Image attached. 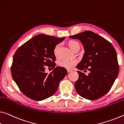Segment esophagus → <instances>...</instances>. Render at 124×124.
<instances>
[{
	"label": "esophagus",
	"mask_w": 124,
	"mask_h": 124,
	"mask_svg": "<svg viewBox=\"0 0 124 124\" xmlns=\"http://www.w3.org/2000/svg\"><path fill=\"white\" fill-rule=\"evenodd\" d=\"M72 71V70H67V72L69 73V72H70Z\"/></svg>",
	"instance_id": "1"
}]
</instances>
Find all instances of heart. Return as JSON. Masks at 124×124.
Here are the masks:
<instances>
[{"instance_id": "obj_1", "label": "heart", "mask_w": 124, "mask_h": 124, "mask_svg": "<svg viewBox=\"0 0 124 124\" xmlns=\"http://www.w3.org/2000/svg\"><path fill=\"white\" fill-rule=\"evenodd\" d=\"M67 45L70 47V49L73 51H76V50H79L80 48V44L78 41L75 40H70L68 41ZM54 54L55 57L56 58H58L60 57V45L57 44L55 45L53 50ZM78 61L77 60H61L58 62V66L64 68L67 70H71L74 67Z\"/></svg>"}]
</instances>
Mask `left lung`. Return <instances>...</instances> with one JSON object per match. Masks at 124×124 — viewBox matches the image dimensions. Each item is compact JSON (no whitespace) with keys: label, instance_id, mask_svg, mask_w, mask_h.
<instances>
[{"label":"left lung","instance_id":"obj_1","mask_svg":"<svg viewBox=\"0 0 124 124\" xmlns=\"http://www.w3.org/2000/svg\"><path fill=\"white\" fill-rule=\"evenodd\" d=\"M70 38L79 40L85 50L77 68L90 72L86 76L77 71L79 78L74 84L76 91L85 99H99L109 91L118 75L116 52L110 42L92 31H85Z\"/></svg>","mask_w":124,"mask_h":124}]
</instances>
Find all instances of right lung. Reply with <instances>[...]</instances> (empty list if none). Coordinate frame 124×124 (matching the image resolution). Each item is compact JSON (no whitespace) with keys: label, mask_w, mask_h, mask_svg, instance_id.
Wrapping results in <instances>:
<instances>
[{"label":"right lung","mask_w":124,"mask_h":124,"mask_svg":"<svg viewBox=\"0 0 124 124\" xmlns=\"http://www.w3.org/2000/svg\"><path fill=\"white\" fill-rule=\"evenodd\" d=\"M63 38L39 34L27 41L15 52L11 67L13 79L22 93L30 99L41 101L51 97L59 83L67 74L65 68L55 67L53 50ZM54 68L50 74L45 67Z\"/></svg>","instance_id":"1"}]
</instances>
